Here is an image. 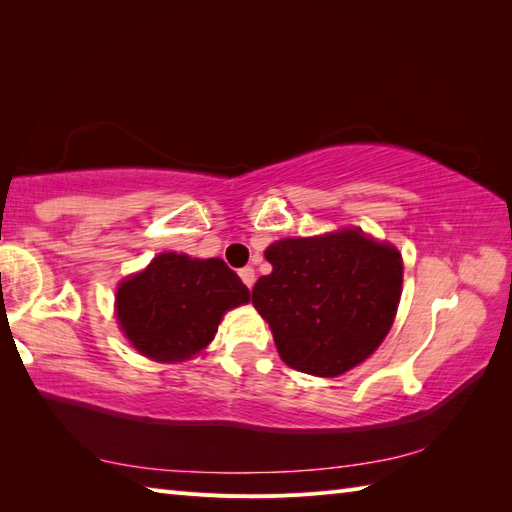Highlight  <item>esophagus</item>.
I'll return each instance as SVG.
<instances>
[{
  "label": "esophagus",
  "mask_w": 512,
  "mask_h": 512,
  "mask_svg": "<svg viewBox=\"0 0 512 512\" xmlns=\"http://www.w3.org/2000/svg\"><path fill=\"white\" fill-rule=\"evenodd\" d=\"M239 277H242V281H244L248 290L253 288V284H255V270L253 268H250V266L242 268V270H239Z\"/></svg>",
  "instance_id": "esophagus-1"
}]
</instances>
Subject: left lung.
Here are the masks:
<instances>
[{
	"mask_svg": "<svg viewBox=\"0 0 512 512\" xmlns=\"http://www.w3.org/2000/svg\"><path fill=\"white\" fill-rule=\"evenodd\" d=\"M273 273L253 306L273 330L281 361L312 376H341L385 341L402 292V257L361 228L286 237L266 248Z\"/></svg>",
	"mask_w": 512,
	"mask_h": 512,
	"instance_id": "obj_1",
	"label": "left lung"
}]
</instances>
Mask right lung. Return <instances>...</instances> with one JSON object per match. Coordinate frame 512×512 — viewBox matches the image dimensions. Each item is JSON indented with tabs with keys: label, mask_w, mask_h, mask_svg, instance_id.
<instances>
[{
	"label": "right lung",
	"mask_w": 512,
	"mask_h": 512,
	"mask_svg": "<svg viewBox=\"0 0 512 512\" xmlns=\"http://www.w3.org/2000/svg\"><path fill=\"white\" fill-rule=\"evenodd\" d=\"M250 292L222 259L160 253L116 290V317L136 350L160 363H180L213 341L224 312Z\"/></svg>",
	"instance_id": "add662e5"
}]
</instances>
